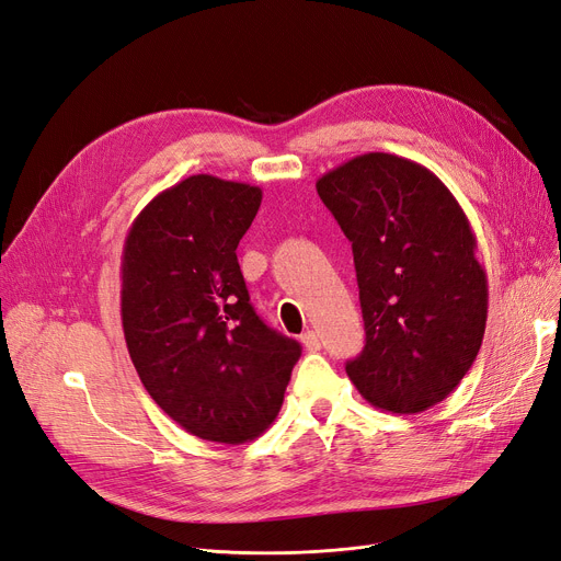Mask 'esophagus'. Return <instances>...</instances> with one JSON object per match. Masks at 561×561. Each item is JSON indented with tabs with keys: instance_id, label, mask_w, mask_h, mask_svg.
I'll return each mask as SVG.
<instances>
[{
	"instance_id": "1",
	"label": "esophagus",
	"mask_w": 561,
	"mask_h": 561,
	"mask_svg": "<svg viewBox=\"0 0 561 561\" xmlns=\"http://www.w3.org/2000/svg\"><path fill=\"white\" fill-rule=\"evenodd\" d=\"M301 343H304V347H306L308 352H318V350L322 347L316 331H304V333H301Z\"/></svg>"
}]
</instances>
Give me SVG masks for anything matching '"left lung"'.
<instances>
[{
	"mask_svg": "<svg viewBox=\"0 0 561 561\" xmlns=\"http://www.w3.org/2000/svg\"><path fill=\"white\" fill-rule=\"evenodd\" d=\"M352 241L366 347L345 370L370 405L419 414L472 368L488 318L477 237L442 179L370 151L318 179Z\"/></svg>",
	"mask_w": 561,
	"mask_h": 561,
	"instance_id": "left-lung-1",
	"label": "left lung"
}]
</instances>
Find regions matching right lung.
Here are the masks:
<instances>
[{
    "label": "right lung",
    "instance_id": "obj_1",
    "mask_svg": "<svg viewBox=\"0 0 561 561\" xmlns=\"http://www.w3.org/2000/svg\"><path fill=\"white\" fill-rule=\"evenodd\" d=\"M262 191L193 174L133 220L122 255L124 339L145 389L199 439L243 444L280 412L301 345L251 306L237 245Z\"/></svg>",
    "mask_w": 561,
    "mask_h": 561
}]
</instances>
